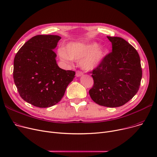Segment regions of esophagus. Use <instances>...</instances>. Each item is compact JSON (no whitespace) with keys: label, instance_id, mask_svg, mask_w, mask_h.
Returning <instances> with one entry per match:
<instances>
[{"label":"esophagus","instance_id":"obj_1","mask_svg":"<svg viewBox=\"0 0 157 157\" xmlns=\"http://www.w3.org/2000/svg\"><path fill=\"white\" fill-rule=\"evenodd\" d=\"M83 72H81V71H77L76 72V77H81V76H83Z\"/></svg>","mask_w":157,"mask_h":157}]
</instances>
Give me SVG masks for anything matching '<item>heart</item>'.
I'll return each instance as SVG.
<instances>
[{"label":"heart","instance_id":"obj_1","mask_svg":"<svg viewBox=\"0 0 157 157\" xmlns=\"http://www.w3.org/2000/svg\"><path fill=\"white\" fill-rule=\"evenodd\" d=\"M107 54V48L104 44L98 45L97 42L68 43L64 49H59L62 60L69 62L78 60L81 67L85 71H92L101 65Z\"/></svg>","mask_w":157,"mask_h":157}]
</instances>
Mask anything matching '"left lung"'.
Segmentation results:
<instances>
[{
    "label": "left lung",
    "instance_id": "8db88e82",
    "mask_svg": "<svg viewBox=\"0 0 157 157\" xmlns=\"http://www.w3.org/2000/svg\"><path fill=\"white\" fill-rule=\"evenodd\" d=\"M107 37L112 44V52L91 72L94 85L89 94L98 105L117 108L138 92L142 69L139 55L132 46L121 37Z\"/></svg>",
    "mask_w": 157,
    "mask_h": 157
}]
</instances>
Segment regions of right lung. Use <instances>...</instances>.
Masks as SVG:
<instances>
[{"label":"right lung","mask_w":157,"mask_h":157,"mask_svg":"<svg viewBox=\"0 0 157 157\" xmlns=\"http://www.w3.org/2000/svg\"><path fill=\"white\" fill-rule=\"evenodd\" d=\"M61 37L38 35L19 49L14 59L13 78L20 97L39 108H49L60 101L75 72L56 63L54 49Z\"/></svg>","instance_id":"1"}]
</instances>
